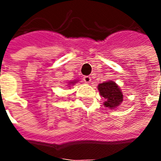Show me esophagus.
I'll list each match as a JSON object with an SVG mask.
<instances>
[{"instance_id":"obj_1","label":"esophagus","mask_w":161,"mask_h":161,"mask_svg":"<svg viewBox=\"0 0 161 161\" xmlns=\"http://www.w3.org/2000/svg\"><path fill=\"white\" fill-rule=\"evenodd\" d=\"M84 81L85 83L89 84V83H91V77H90V76H85V77H84Z\"/></svg>"}]
</instances>
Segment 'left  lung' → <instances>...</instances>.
I'll use <instances>...</instances> for the list:
<instances>
[{
  "instance_id": "8db88e82",
  "label": "left lung",
  "mask_w": 161,
  "mask_h": 161,
  "mask_svg": "<svg viewBox=\"0 0 161 161\" xmlns=\"http://www.w3.org/2000/svg\"><path fill=\"white\" fill-rule=\"evenodd\" d=\"M100 95L106 99L104 106L108 108H115L123 101V96L121 89L113 81L103 82L97 86Z\"/></svg>"
}]
</instances>
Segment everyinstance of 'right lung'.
Returning a JSON list of instances; mask_svg holds the SVG:
<instances>
[{"label": "right lung", "mask_w": 161, "mask_h": 161, "mask_svg": "<svg viewBox=\"0 0 161 161\" xmlns=\"http://www.w3.org/2000/svg\"><path fill=\"white\" fill-rule=\"evenodd\" d=\"M74 83H75V82H70V84H74Z\"/></svg>", "instance_id": "right-lung-1"}]
</instances>
